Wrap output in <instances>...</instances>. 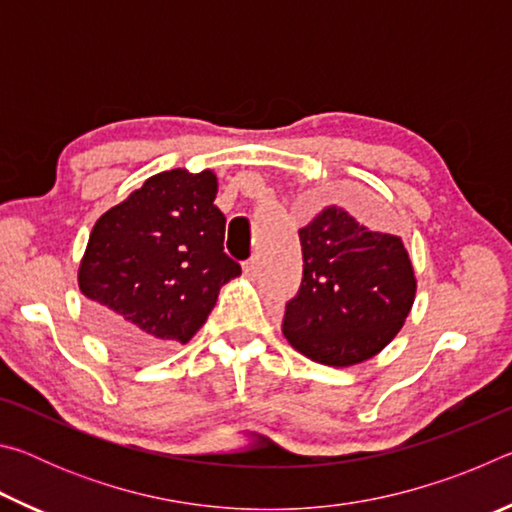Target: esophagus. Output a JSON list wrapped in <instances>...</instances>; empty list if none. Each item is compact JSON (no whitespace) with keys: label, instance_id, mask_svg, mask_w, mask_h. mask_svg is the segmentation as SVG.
<instances>
[{"label":"esophagus","instance_id":"obj_1","mask_svg":"<svg viewBox=\"0 0 512 512\" xmlns=\"http://www.w3.org/2000/svg\"><path fill=\"white\" fill-rule=\"evenodd\" d=\"M257 271H259V266H257V257H250V259H246V262H244V275H248V277H255V275H257Z\"/></svg>","mask_w":512,"mask_h":512}]
</instances>
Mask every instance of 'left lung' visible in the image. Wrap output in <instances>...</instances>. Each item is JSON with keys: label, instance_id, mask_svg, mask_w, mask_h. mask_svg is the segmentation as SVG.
I'll list each match as a JSON object with an SVG mask.
<instances>
[{"label": "left lung", "instance_id": "left-lung-1", "mask_svg": "<svg viewBox=\"0 0 512 512\" xmlns=\"http://www.w3.org/2000/svg\"><path fill=\"white\" fill-rule=\"evenodd\" d=\"M302 282L282 334L300 354L345 368L372 359L400 332L415 300V273L400 237L329 205L298 230Z\"/></svg>", "mask_w": 512, "mask_h": 512}]
</instances>
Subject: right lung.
<instances>
[{"mask_svg": "<svg viewBox=\"0 0 512 512\" xmlns=\"http://www.w3.org/2000/svg\"><path fill=\"white\" fill-rule=\"evenodd\" d=\"M214 171L171 169L94 223L79 289L103 341L128 359L185 345L241 266L223 253Z\"/></svg>", "mask_w": 512, "mask_h": 512, "instance_id": "obj_1", "label": "right lung"}]
</instances>
